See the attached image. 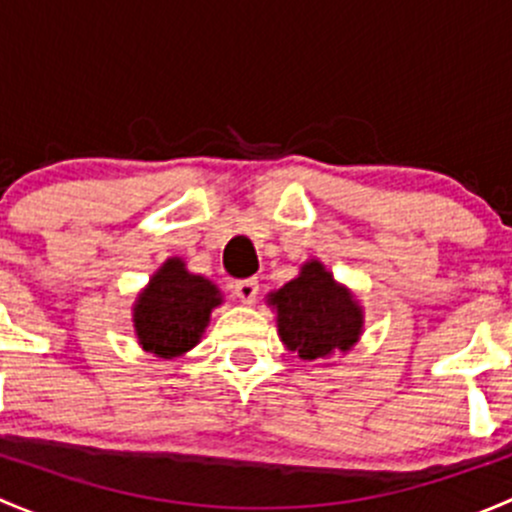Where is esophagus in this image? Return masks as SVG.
<instances>
[{
  "label": "esophagus",
  "mask_w": 512,
  "mask_h": 512,
  "mask_svg": "<svg viewBox=\"0 0 512 512\" xmlns=\"http://www.w3.org/2000/svg\"><path fill=\"white\" fill-rule=\"evenodd\" d=\"M257 292H260V285H257V280H240L232 285V294H235L237 299H240L242 304H252L257 299Z\"/></svg>",
  "instance_id": "1"
}]
</instances>
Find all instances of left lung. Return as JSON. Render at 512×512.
Returning <instances> with one entry per match:
<instances>
[{"instance_id":"obj_1","label":"left lung","mask_w":512,"mask_h":512,"mask_svg":"<svg viewBox=\"0 0 512 512\" xmlns=\"http://www.w3.org/2000/svg\"><path fill=\"white\" fill-rule=\"evenodd\" d=\"M267 304L277 312L282 344L304 361L349 354L364 334L361 302L317 257L304 262L294 280L267 294Z\"/></svg>"}]
</instances>
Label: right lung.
I'll use <instances>...</instances> for the list:
<instances>
[{"label":"right lung","mask_w":512,"mask_h":512,"mask_svg":"<svg viewBox=\"0 0 512 512\" xmlns=\"http://www.w3.org/2000/svg\"><path fill=\"white\" fill-rule=\"evenodd\" d=\"M223 292L208 277L188 270L183 257H168L133 302V329L143 352L175 359L200 344Z\"/></svg>","instance_id":"obj_1"}]
</instances>
